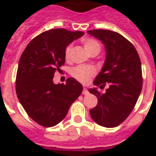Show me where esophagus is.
<instances>
[{
    "instance_id": "1",
    "label": "esophagus",
    "mask_w": 156,
    "mask_h": 156,
    "mask_svg": "<svg viewBox=\"0 0 156 156\" xmlns=\"http://www.w3.org/2000/svg\"><path fill=\"white\" fill-rule=\"evenodd\" d=\"M83 95H88L89 94V91L87 90V89L86 87H83Z\"/></svg>"
}]
</instances>
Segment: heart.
I'll use <instances>...</instances> for the list:
<instances>
[{"instance_id":"b5f03b06","label":"heart","mask_w":156,"mask_h":156,"mask_svg":"<svg viewBox=\"0 0 156 156\" xmlns=\"http://www.w3.org/2000/svg\"><path fill=\"white\" fill-rule=\"evenodd\" d=\"M83 44L87 50L88 53L92 54L94 52H100L101 47L100 44L96 40L90 39V38H86L83 40ZM71 50H72V45H67L65 48V58L69 60L70 57ZM96 73L95 69L93 66H78L72 69L71 70V75L76 80L82 83H87L90 79L95 75Z\"/></svg>"}]
</instances>
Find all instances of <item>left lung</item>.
<instances>
[{
	"label": "left lung",
	"instance_id": "obj_1",
	"mask_svg": "<svg viewBox=\"0 0 156 156\" xmlns=\"http://www.w3.org/2000/svg\"><path fill=\"white\" fill-rule=\"evenodd\" d=\"M88 34L101 40L106 48V61L89 92L98 98V104L90 109L91 118L100 126L112 128L121 124L133 111L143 87L140 57L132 43L121 34L109 30H88Z\"/></svg>",
	"mask_w": 156,
	"mask_h": 156
}]
</instances>
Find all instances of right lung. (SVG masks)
<instances>
[{"instance_id":"1","label":"right lung","mask_w":156,"mask_h":156,"mask_svg":"<svg viewBox=\"0 0 156 156\" xmlns=\"http://www.w3.org/2000/svg\"><path fill=\"white\" fill-rule=\"evenodd\" d=\"M83 35L62 28L47 30L34 38L21 56L16 94L28 116L44 127L60 123L83 91V86L74 78L57 85L52 78L65 64L66 46Z\"/></svg>"}]
</instances>
